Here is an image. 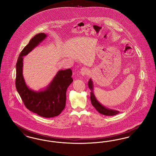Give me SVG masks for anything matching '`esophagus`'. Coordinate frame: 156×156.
I'll return each instance as SVG.
<instances>
[{
    "label": "esophagus",
    "instance_id": "1",
    "mask_svg": "<svg viewBox=\"0 0 156 156\" xmlns=\"http://www.w3.org/2000/svg\"><path fill=\"white\" fill-rule=\"evenodd\" d=\"M80 74L82 75V76H86V75H87L88 74V69L87 68H85V67H83V68H82L81 69V71H80Z\"/></svg>",
    "mask_w": 156,
    "mask_h": 156
}]
</instances>
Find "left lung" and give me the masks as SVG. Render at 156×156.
<instances>
[{
	"instance_id": "8db88e82",
	"label": "left lung",
	"mask_w": 156,
	"mask_h": 156,
	"mask_svg": "<svg viewBox=\"0 0 156 156\" xmlns=\"http://www.w3.org/2000/svg\"><path fill=\"white\" fill-rule=\"evenodd\" d=\"M93 85H94L93 82L91 79H89V81H88V87H89V89H90V90H91L90 97V101H91V104L93 105V106L97 109V111L102 115H106V116H113V115L118 114L119 113V111L107 108L98 101L96 97L94 94V92H93V90H94Z\"/></svg>"
}]
</instances>
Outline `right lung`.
I'll return each mask as SVG.
<instances>
[{"label":"right lung","mask_w":156,"mask_h":156,"mask_svg":"<svg viewBox=\"0 0 156 156\" xmlns=\"http://www.w3.org/2000/svg\"><path fill=\"white\" fill-rule=\"evenodd\" d=\"M46 37L43 33L37 34L20 52L16 66V87L29 111L41 117L53 118L59 115L66 106L67 88L73 81L72 70L70 68L59 70L44 90L37 92L27 87L23 75V57L27 55Z\"/></svg>","instance_id":"right-lung-1"}]
</instances>
